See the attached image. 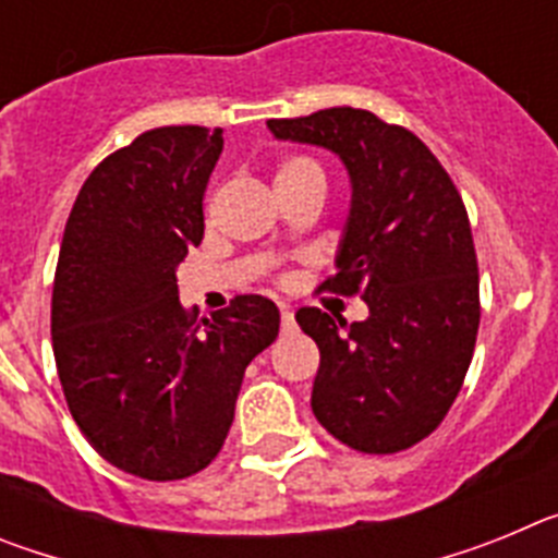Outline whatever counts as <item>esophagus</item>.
<instances>
[{
    "instance_id": "1",
    "label": "esophagus",
    "mask_w": 558,
    "mask_h": 558,
    "mask_svg": "<svg viewBox=\"0 0 558 558\" xmlns=\"http://www.w3.org/2000/svg\"><path fill=\"white\" fill-rule=\"evenodd\" d=\"M295 329V318L288 307H282V332H293Z\"/></svg>"
}]
</instances>
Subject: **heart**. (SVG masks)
Masks as SVG:
<instances>
[{"mask_svg":"<svg viewBox=\"0 0 558 558\" xmlns=\"http://www.w3.org/2000/svg\"><path fill=\"white\" fill-rule=\"evenodd\" d=\"M299 181H324V172L318 161L307 156H288L276 167V186H290Z\"/></svg>","mask_w":558,"mask_h":558,"instance_id":"b5f03b06","label":"heart"}]
</instances>
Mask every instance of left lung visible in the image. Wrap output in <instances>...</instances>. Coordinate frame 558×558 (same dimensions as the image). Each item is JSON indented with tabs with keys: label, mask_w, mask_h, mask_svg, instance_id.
<instances>
[{
	"label": "left lung",
	"mask_w": 558,
	"mask_h": 558,
	"mask_svg": "<svg viewBox=\"0 0 558 558\" xmlns=\"http://www.w3.org/2000/svg\"><path fill=\"white\" fill-rule=\"evenodd\" d=\"M268 128L276 140L338 153L352 181L338 270L322 290L360 295L368 318L295 313L322 352L315 418L357 452L408 450L445 422L475 352L477 256L461 192L416 133L363 108Z\"/></svg>",
	"instance_id": "left-lung-1"
}]
</instances>
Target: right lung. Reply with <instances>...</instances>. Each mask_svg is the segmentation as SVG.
<instances>
[{
	"label": "right lung",
	"instance_id": "1",
	"mask_svg": "<svg viewBox=\"0 0 558 558\" xmlns=\"http://www.w3.org/2000/svg\"><path fill=\"white\" fill-rule=\"evenodd\" d=\"M223 131L167 125L100 161L77 192L52 284V352L72 418L128 475L206 470L234 422L245 366L279 335L265 295L195 322L175 268L204 240Z\"/></svg>",
	"mask_w": 558,
	"mask_h": 558
}]
</instances>
